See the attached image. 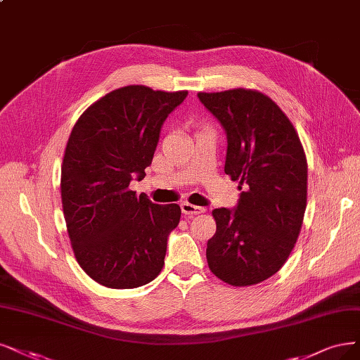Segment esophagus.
Masks as SVG:
<instances>
[{"instance_id": "obj_1", "label": "esophagus", "mask_w": 360, "mask_h": 360, "mask_svg": "<svg viewBox=\"0 0 360 360\" xmlns=\"http://www.w3.org/2000/svg\"><path fill=\"white\" fill-rule=\"evenodd\" d=\"M181 209H182V214L185 217H194V215H198V214H203L205 212V207H198L195 205H191V203H182L181 205Z\"/></svg>"}]
</instances>
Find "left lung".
I'll return each instance as SVG.
<instances>
[{
    "label": "left lung",
    "mask_w": 360,
    "mask_h": 360,
    "mask_svg": "<svg viewBox=\"0 0 360 360\" xmlns=\"http://www.w3.org/2000/svg\"><path fill=\"white\" fill-rule=\"evenodd\" d=\"M227 131L225 173L242 191L234 210L215 209L210 271L231 286L267 281L288 261L307 206V157L288 115L254 89L198 91Z\"/></svg>",
    "instance_id": "1"
}]
</instances>
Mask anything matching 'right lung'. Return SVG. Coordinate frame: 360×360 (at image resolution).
<instances>
[{"mask_svg": "<svg viewBox=\"0 0 360 360\" xmlns=\"http://www.w3.org/2000/svg\"><path fill=\"white\" fill-rule=\"evenodd\" d=\"M187 90L131 84L106 93L79 115L62 162L60 197L77 262L102 286L150 283L165 265L178 205H155L129 188L145 176L166 117Z\"/></svg>", "mask_w": 360, "mask_h": 360, "instance_id": "obj_1", "label": "right lung"}]
</instances>
